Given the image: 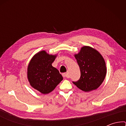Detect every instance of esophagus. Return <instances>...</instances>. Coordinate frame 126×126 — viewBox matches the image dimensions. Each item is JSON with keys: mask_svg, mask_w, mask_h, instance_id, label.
<instances>
[{"mask_svg": "<svg viewBox=\"0 0 126 126\" xmlns=\"http://www.w3.org/2000/svg\"><path fill=\"white\" fill-rule=\"evenodd\" d=\"M62 75L64 78H68V73H64Z\"/></svg>", "mask_w": 126, "mask_h": 126, "instance_id": "esophagus-1", "label": "esophagus"}]
</instances>
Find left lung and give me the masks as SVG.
<instances>
[{"label": "left lung", "instance_id": "8db88e82", "mask_svg": "<svg viewBox=\"0 0 126 126\" xmlns=\"http://www.w3.org/2000/svg\"><path fill=\"white\" fill-rule=\"evenodd\" d=\"M80 68V77L73 83L79 89L88 92L97 89L103 83L107 73L105 61L98 51L83 46L74 54Z\"/></svg>", "mask_w": 126, "mask_h": 126}]
</instances>
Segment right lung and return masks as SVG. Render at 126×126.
Masks as SVG:
<instances>
[{
    "mask_svg": "<svg viewBox=\"0 0 126 126\" xmlns=\"http://www.w3.org/2000/svg\"><path fill=\"white\" fill-rule=\"evenodd\" d=\"M57 54H49L42 50L34 55L27 68V78L29 84L43 94L49 93L63 80L58 70L52 64Z\"/></svg>",
    "mask_w": 126,
    "mask_h": 126,
    "instance_id": "add662e5",
    "label": "right lung"
}]
</instances>
